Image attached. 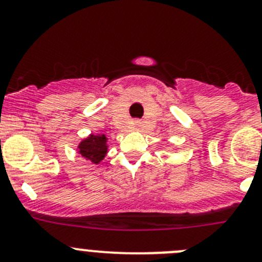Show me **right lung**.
Masks as SVG:
<instances>
[{
    "label": "right lung",
    "instance_id": "1",
    "mask_svg": "<svg viewBox=\"0 0 262 262\" xmlns=\"http://www.w3.org/2000/svg\"><path fill=\"white\" fill-rule=\"evenodd\" d=\"M107 142H109V138L105 134L91 133L81 139L76 150L82 158L95 165H99V162H101L109 152Z\"/></svg>",
    "mask_w": 262,
    "mask_h": 262
}]
</instances>
